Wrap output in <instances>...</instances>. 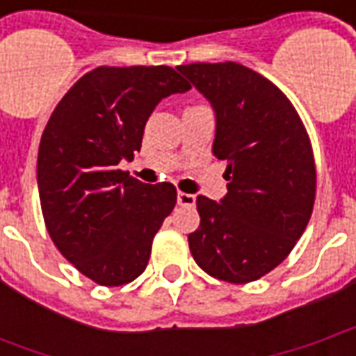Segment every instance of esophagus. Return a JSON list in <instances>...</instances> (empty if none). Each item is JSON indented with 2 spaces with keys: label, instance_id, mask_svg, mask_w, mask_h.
Wrapping results in <instances>:
<instances>
[{
  "label": "esophagus",
  "instance_id": "1",
  "mask_svg": "<svg viewBox=\"0 0 356 356\" xmlns=\"http://www.w3.org/2000/svg\"><path fill=\"white\" fill-rule=\"evenodd\" d=\"M177 202L179 206H186V208H193L196 204V196L188 193H177Z\"/></svg>",
  "mask_w": 356,
  "mask_h": 356
}]
</instances>
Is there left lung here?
Segmentation results:
<instances>
[{"instance_id":"obj_1","label":"left lung","mask_w":356,"mask_h":356,"mask_svg":"<svg viewBox=\"0 0 356 356\" xmlns=\"http://www.w3.org/2000/svg\"><path fill=\"white\" fill-rule=\"evenodd\" d=\"M177 70L216 112L213 154L227 162L219 202L196 198L200 227L188 234L209 276L254 282L278 267L311 219L313 150L298 112L261 74L238 63H194Z\"/></svg>"}]
</instances>
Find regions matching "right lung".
<instances>
[{"mask_svg": "<svg viewBox=\"0 0 356 356\" xmlns=\"http://www.w3.org/2000/svg\"><path fill=\"white\" fill-rule=\"evenodd\" d=\"M191 86L170 66H99L53 110L38 152V191L51 240L81 275L122 286L147 268L177 202L171 183L118 170L140 150L156 104Z\"/></svg>", "mask_w": 356, "mask_h": 356, "instance_id": "obj_1", "label": "right lung"}]
</instances>
